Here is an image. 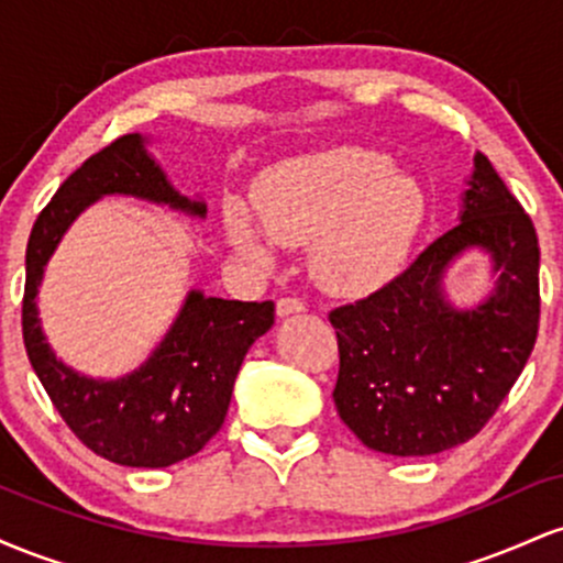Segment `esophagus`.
<instances>
[{
	"label": "esophagus",
	"instance_id": "1",
	"mask_svg": "<svg viewBox=\"0 0 563 563\" xmlns=\"http://www.w3.org/2000/svg\"><path fill=\"white\" fill-rule=\"evenodd\" d=\"M299 312H307V303H303L301 299L286 296V299L277 301V314H280V318H288V314H299Z\"/></svg>",
	"mask_w": 563,
	"mask_h": 563
}]
</instances>
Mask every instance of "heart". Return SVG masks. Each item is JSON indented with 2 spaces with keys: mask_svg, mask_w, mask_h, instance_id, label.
Segmentation results:
<instances>
[{
  "mask_svg": "<svg viewBox=\"0 0 563 563\" xmlns=\"http://www.w3.org/2000/svg\"><path fill=\"white\" fill-rule=\"evenodd\" d=\"M254 211L224 206V238L256 264L273 243L309 245V273L322 290L363 296L402 273L421 235L429 198L412 174L365 147H328L275 164L256 179Z\"/></svg>",
  "mask_w": 563,
  "mask_h": 563,
  "instance_id": "1",
  "label": "heart"
}]
</instances>
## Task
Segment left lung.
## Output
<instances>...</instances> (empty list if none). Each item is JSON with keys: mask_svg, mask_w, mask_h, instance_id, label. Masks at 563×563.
Instances as JSON below:
<instances>
[{"mask_svg": "<svg viewBox=\"0 0 563 563\" xmlns=\"http://www.w3.org/2000/svg\"><path fill=\"white\" fill-rule=\"evenodd\" d=\"M455 228L367 299L333 309L341 421L365 448L437 455L479 434L525 371L540 322V245L532 219L476 153ZM468 250L490 256L496 286L474 308L443 290Z\"/></svg>", "mask_w": 563, "mask_h": 563, "instance_id": "1", "label": "left lung"}]
</instances>
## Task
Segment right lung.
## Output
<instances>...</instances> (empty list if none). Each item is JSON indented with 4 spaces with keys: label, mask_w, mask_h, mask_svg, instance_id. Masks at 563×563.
Wrapping results in <instances>:
<instances>
[{
    "label": "right lung",
    "mask_w": 563,
    "mask_h": 563,
    "mask_svg": "<svg viewBox=\"0 0 563 563\" xmlns=\"http://www.w3.org/2000/svg\"><path fill=\"white\" fill-rule=\"evenodd\" d=\"M147 137L124 134L87 158L57 187L25 249L23 341L31 367L68 429L106 461L166 468L203 450L222 429L245 352L275 322L273 301H230L190 290L177 320L137 371L92 378L63 363L38 320L44 267L84 209L106 196H132L203 219V198L177 190L147 151Z\"/></svg>",
    "instance_id": "add662e5"
}]
</instances>
